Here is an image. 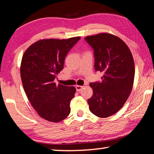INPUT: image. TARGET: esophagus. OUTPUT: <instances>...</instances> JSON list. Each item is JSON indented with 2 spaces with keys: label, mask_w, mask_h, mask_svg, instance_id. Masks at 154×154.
<instances>
[{
  "label": "esophagus",
  "mask_w": 154,
  "mask_h": 154,
  "mask_svg": "<svg viewBox=\"0 0 154 154\" xmlns=\"http://www.w3.org/2000/svg\"><path fill=\"white\" fill-rule=\"evenodd\" d=\"M75 88H76V90L77 91V92H80V91L82 90L83 86H82V85H76Z\"/></svg>",
  "instance_id": "1"
}]
</instances>
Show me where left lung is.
<instances>
[{"label": "left lung", "mask_w": 154, "mask_h": 154, "mask_svg": "<svg viewBox=\"0 0 154 154\" xmlns=\"http://www.w3.org/2000/svg\"><path fill=\"white\" fill-rule=\"evenodd\" d=\"M85 41L93 49L96 71L103 72L100 82L90 83L93 95L90 110L99 118L117 113L131 92L134 62L128 47L118 36L107 33L88 36Z\"/></svg>", "instance_id": "left-lung-1"}]
</instances>
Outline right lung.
<instances>
[{
    "label": "right lung",
    "mask_w": 154,
    "mask_h": 154,
    "mask_svg": "<svg viewBox=\"0 0 154 154\" xmlns=\"http://www.w3.org/2000/svg\"><path fill=\"white\" fill-rule=\"evenodd\" d=\"M36 41L23 55L20 75L26 94L41 118L52 122L63 120L71 112L70 103L76 89L56 85V75L64 68L65 57L80 39Z\"/></svg>",
    "instance_id": "add662e5"
}]
</instances>
